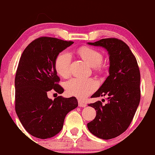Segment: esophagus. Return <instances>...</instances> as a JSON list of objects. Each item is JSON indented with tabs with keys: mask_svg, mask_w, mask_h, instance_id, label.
Wrapping results in <instances>:
<instances>
[{
	"mask_svg": "<svg viewBox=\"0 0 155 155\" xmlns=\"http://www.w3.org/2000/svg\"><path fill=\"white\" fill-rule=\"evenodd\" d=\"M78 107H86V104L84 103L81 101H78Z\"/></svg>",
	"mask_w": 155,
	"mask_h": 155,
	"instance_id": "esophagus-1",
	"label": "esophagus"
}]
</instances>
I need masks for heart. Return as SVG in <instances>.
I'll use <instances>...</instances> for the list:
<instances>
[{
	"label": "heart",
	"instance_id": "1",
	"mask_svg": "<svg viewBox=\"0 0 155 155\" xmlns=\"http://www.w3.org/2000/svg\"><path fill=\"white\" fill-rule=\"evenodd\" d=\"M78 53L83 60L91 67L98 66L102 60V53L93 48L81 47L78 49ZM71 62L70 53L67 51L60 53L55 60V65L57 72L63 77H67L70 74ZM64 88L69 95L83 99L96 89L97 82L93 78H71L65 82Z\"/></svg>",
	"mask_w": 155,
	"mask_h": 155
}]
</instances>
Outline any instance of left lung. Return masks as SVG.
Here are the masks:
<instances>
[{"mask_svg":"<svg viewBox=\"0 0 155 155\" xmlns=\"http://www.w3.org/2000/svg\"><path fill=\"white\" fill-rule=\"evenodd\" d=\"M88 45L104 48L110 60L109 76L92 97H107L89 104L96 111L94 120L87 124L97 138L109 140L125 131L131 123L140 100V74L137 60L129 47L117 38H103Z\"/></svg>","mask_w":155,"mask_h":155,"instance_id":"1","label":"left lung"}]
</instances>
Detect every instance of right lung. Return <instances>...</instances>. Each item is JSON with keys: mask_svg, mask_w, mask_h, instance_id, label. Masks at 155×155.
I'll use <instances>...</instances> for the list:
<instances>
[{"mask_svg": "<svg viewBox=\"0 0 155 155\" xmlns=\"http://www.w3.org/2000/svg\"><path fill=\"white\" fill-rule=\"evenodd\" d=\"M72 41L41 37L29 44L19 60L15 79V111L26 130L46 139L62 130L66 115L78 106L75 97L58 96L53 100L48 91L64 92L58 82L55 60Z\"/></svg>", "mask_w": 155, "mask_h": 155, "instance_id": "add662e5", "label": "right lung"}]
</instances>
